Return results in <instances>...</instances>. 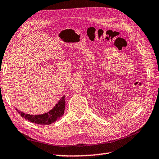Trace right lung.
<instances>
[{
    "instance_id": "1",
    "label": "right lung",
    "mask_w": 159,
    "mask_h": 159,
    "mask_svg": "<svg viewBox=\"0 0 159 159\" xmlns=\"http://www.w3.org/2000/svg\"><path fill=\"white\" fill-rule=\"evenodd\" d=\"M65 106V96H63L60 100L58 101V103L55 105L54 107L52 110L48 111V113L39 114V115H30L25 114L22 111L18 110L16 111L19 113L20 116H22L26 120H28L30 122L39 124V125H49L52 123L55 122L56 120L60 119L64 114Z\"/></svg>"
}]
</instances>
